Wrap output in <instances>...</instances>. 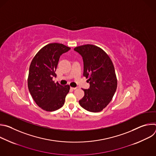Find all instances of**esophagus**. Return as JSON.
Here are the masks:
<instances>
[{"label":"esophagus","mask_w":156,"mask_h":156,"mask_svg":"<svg viewBox=\"0 0 156 156\" xmlns=\"http://www.w3.org/2000/svg\"><path fill=\"white\" fill-rule=\"evenodd\" d=\"M70 88L72 89V90H76V89L77 88V87H70Z\"/></svg>","instance_id":"1"}]
</instances>
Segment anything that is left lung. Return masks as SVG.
I'll list each match as a JSON object with an SVG mask.
<instances>
[{
    "label": "left lung",
    "instance_id": "obj_1",
    "mask_svg": "<svg viewBox=\"0 0 156 156\" xmlns=\"http://www.w3.org/2000/svg\"><path fill=\"white\" fill-rule=\"evenodd\" d=\"M82 57L83 76L88 78L90 88L83 90L84 97L80 105L91 112L102 110L112 99L117 87V80L113 63L100 48L92 45L80 46L74 49Z\"/></svg>",
    "mask_w": 156,
    "mask_h": 156
}]
</instances>
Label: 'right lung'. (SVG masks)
<instances>
[{
  "mask_svg": "<svg viewBox=\"0 0 156 156\" xmlns=\"http://www.w3.org/2000/svg\"><path fill=\"white\" fill-rule=\"evenodd\" d=\"M70 48L62 44L51 43L43 47L34 57L28 78L29 91L42 109L52 112L62 107L70 86H64L52 80L60 57Z\"/></svg>",
  "mask_w": 156,
  "mask_h": 156,
  "instance_id": "right-lung-1",
  "label": "right lung"
}]
</instances>
